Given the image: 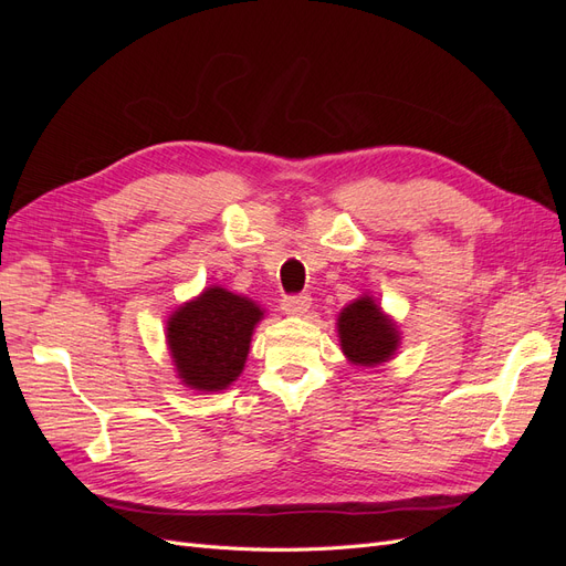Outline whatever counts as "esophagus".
<instances>
[{"label": "esophagus", "mask_w": 566, "mask_h": 566, "mask_svg": "<svg viewBox=\"0 0 566 566\" xmlns=\"http://www.w3.org/2000/svg\"><path fill=\"white\" fill-rule=\"evenodd\" d=\"M310 306H312V297L310 295H287L281 302V310L287 316H304L306 312H310Z\"/></svg>", "instance_id": "1"}]
</instances>
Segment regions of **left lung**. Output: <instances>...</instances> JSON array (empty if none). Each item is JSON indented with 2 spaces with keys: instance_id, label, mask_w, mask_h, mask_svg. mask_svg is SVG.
I'll list each match as a JSON object with an SVG mask.
<instances>
[{
  "instance_id": "8db88e82",
  "label": "left lung",
  "mask_w": 566,
  "mask_h": 566,
  "mask_svg": "<svg viewBox=\"0 0 566 566\" xmlns=\"http://www.w3.org/2000/svg\"><path fill=\"white\" fill-rule=\"evenodd\" d=\"M339 347L354 366H380L399 347V331L380 304L364 295L347 304L337 318Z\"/></svg>"
}]
</instances>
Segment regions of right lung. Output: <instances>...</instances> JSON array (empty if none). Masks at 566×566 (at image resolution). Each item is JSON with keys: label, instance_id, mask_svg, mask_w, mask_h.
<instances>
[{"label": "right lung", "instance_id": "right-lung-1", "mask_svg": "<svg viewBox=\"0 0 566 566\" xmlns=\"http://www.w3.org/2000/svg\"><path fill=\"white\" fill-rule=\"evenodd\" d=\"M264 318L260 304L205 287L167 321V347L179 380L198 391L227 389L243 373L254 325Z\"/></svg>", "mask_w": 566, "mask_h": 566}]
</instances>
